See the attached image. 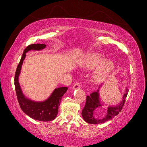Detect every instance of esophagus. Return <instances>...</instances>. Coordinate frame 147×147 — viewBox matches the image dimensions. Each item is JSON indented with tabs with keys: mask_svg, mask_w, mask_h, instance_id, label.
<instances>
[{
	"mask_svg": "<svg viewBox=\"0 0 147 147\" xmlns=\"http://www.w3.org/2000/svg\"><path fill=\"white\" fill-rule=\"evenodd\" d=\"M81 88L80 84L78 83H76L73 86V90H77V89H80Z\"/></svg>",
	"mask_w": 147,
	"mask_h": 147,
	"instance_id": "34e87169",
	"label": "esophagus"
}]
</instances>
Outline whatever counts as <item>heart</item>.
<instances>
[{"instance_id":"obj_1","label":"heart","mask_w":147,"mask_h":147,"mask_svg":"<svg viewBox=\"0 0 147 147\" xmlns=\"http://www.w3.org/2000/svg\"><path fill=\"white\" fill-rule=\"evenodd\" d=\"M104 57L100 53H91L86 55L83 61V67L91 69L96 67L93 72L92 79L95 82H99L107 78L113 73L115 65L110 59H104Z\"/></svg>"}]
</instances>
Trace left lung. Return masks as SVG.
<instances>
[{
    "mask_svg": "<svg viewBox=\"0 0 147 147\" xmlns=\"http://www.w3.org/2000/svg\"><path fill=\"white\" fill-rule=\"evenodd\" d=\"M104 83H102L99 86L98 90L90 94V96H87L86 104L82 110V117L86 123L89 124H100L111 120L115 116H117L121 112L123 105L125 102V99L129 91L127 88L126 87V93H124L122 101L117 105H109L107 108V111L105 116L103 118H96L94 116L95 112L97 113L102 109V106L103 105L101 102L99 96V90Z\"/></svg>",
    "mask_w": 147,
    "mask_h": 147,
    "instance_id": "8db88e82",
    "label": "left lung"
}]
</instances>
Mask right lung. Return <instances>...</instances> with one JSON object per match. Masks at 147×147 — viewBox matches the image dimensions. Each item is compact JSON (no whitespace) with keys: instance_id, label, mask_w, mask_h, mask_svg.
<instances>
[{"instance_id":"1","label":"right lung","mask_w":147,"mask_h":147,"mask_svg":"<svg viewBox=\"0 0 147 147\" xmlns=\"http://www.w3.org/2000/svg\"><path fill=\"white\" fill-rule=\"evenodd\" d=\"M46 47L45 44H32L26 48L19 64L18 65L15 76V86L17 99L21 110L29 117L41 121H52L56 118L62 97L67 91L68 88L60 87L55 89L47 99L42 102L31 100L25 96L19 83V76L26 53L30 50H42Z\"/></svg>"}]
</instances>
